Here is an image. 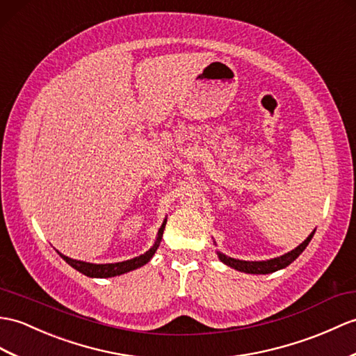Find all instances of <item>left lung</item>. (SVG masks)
<instances>
[{
    "label": "left lung",
    "mask_w": 356,
    "mask_h": 356,
    "mask_svg": "<svg viewBox=\"0 0 356 356\" xmlns=\"http://www.w3.org/2000/svg\"><path fill=\"white\" fill-rule=\"evenodd\" d=\"M316 232V230H314ZM314 232L305 239V241L297 245L294 250L288 252L282 256H279V258H273L268 261H241V259H235V258H230V256L222 254L221 252H218V258L222 264H226V266L232 267L238 271H243V273H250V275H268V273H275L277 270H282L285 267L290 266L293 261H296L299 258V254L307 249V245L309 244V241L314 236Z\"/></svg>",
    "instance_id": "left-lung-1"
}]
</instances>
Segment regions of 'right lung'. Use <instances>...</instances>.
<instances>
[{"label": "right lung", "instance_id": "1", "mask_svg": "<svg viewBox=\"0 0 356 356\" xmlns=\"http://www.w3.org/2000/svg\"><path fill=\"white\" fill-rule=\"evenodd\" d=\"M165 225H167V220L162 222V226L158 232V238H156V243L153 244V247L150 250H147L144 254L136 256L134 259L129 261H122V262H115V264H90V262H85V261H77V259H71L68 256L62 254L60 252H57L60 254V258H63V261H66L70 264L72 268H76L77 271L83 273L85 276L89 277H113V276H120L124 275V273L136 270L139 267L145 266V264L153 258V254L158 250V247L161 244V239L163 235V229Z\"/></svg>", "mask_w": 356, "mask_h": 356}]
</instances>
